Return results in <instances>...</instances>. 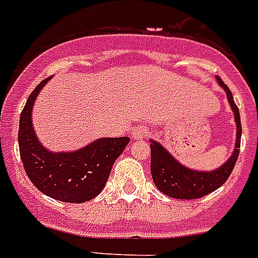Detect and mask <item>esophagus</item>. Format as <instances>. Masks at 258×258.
I'll return each instance as SVG.
<instances>
[{"label":"esophagus","mask_w":258,"mask_h":258,"mask_svg":"<svg viewBox=\"0 0 258 258\" xmlns=\"http://www.w3.org/2000/svg\"><path fill=\"white\" fill-rule=\"evenodd\" d=\"M150 135L149 128H146L145 125H138L137 128L133 130V138L137 139V141H141V139H145Z\"/></svg>","instance_id":"1"}]
</instances>
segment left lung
Returning a JSON list of instances; mask_svg holds the SVG:
<instances>
[{
    "label": "left lung",
    "mask_w": 258,
    "mask_h": 258,
    "mask_svg": "<svg viewBox=\"0 0 258 258\" xmlns=\"http://www.w3.org/2000/svg\"><path fill=\"white\" fill-rule=\"evenodd\" d=\"M218 84L226 91L228 100L230 103L233 112H234V120L237 124V139L236 147L233 151L232 157L228 162L213 171H196L180 165L175 161V158L171 157L169 151L163 149V146L158 142H151V175L155 186L159 191L166 196L176 198V200H197L201 197L210 194L212 191L221 187L228 180L229 175L232 174L237 158L240 154L241 145V119L238 107L234 103L233 95L229 87L225 84L220 78H217Z\"/></svg>",
    "instance_id": "obj_1"
}]
</instances>
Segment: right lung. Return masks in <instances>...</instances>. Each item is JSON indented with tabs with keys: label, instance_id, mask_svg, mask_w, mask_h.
<instances>
[{
	"label": "right lung",
	"instance_id": "right-lung-1",
	"mask_svg": "<svg viewBox=\"0 0 258 258\" xmlns=\"http://www.w3.org/2000/svg\"><path fill=\"white\" fill-rule=\"evenodd\" d=\"M50 78L42 80L26 100L20 116L18 146L26 175L32 183L54 200L82 204L104 188L117 157L130 138H100L74 153H52L41 146L32 124L36 97Z\"/></svg>",
	"mask_w": 258,
	"mask_h": 258
}]
</instances>
